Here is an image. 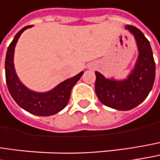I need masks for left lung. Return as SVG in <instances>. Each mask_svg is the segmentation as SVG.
Instances as JSON below:
<instances>
[{
  "instance_id": "left-lung-1",
  "label": "left lung",
  "mask_w": 160,
  "mask_h": 160,
  "mask_svg": "<svg viewBox=\"0 0 160 160\" xmlns=\"http://www.w3.org/2000/svg\"><path fill=\"white\" fill-rule=\"evenodd\" d=\"M125 28L136 38L139 56L135 68L124 80L105 79L101 73L95 72V92L98 99L104 105L128 111L139 105L150 92L155 80L156 66L149 41L144 34L133 25Z\"/></svg>"
}]
</instances>
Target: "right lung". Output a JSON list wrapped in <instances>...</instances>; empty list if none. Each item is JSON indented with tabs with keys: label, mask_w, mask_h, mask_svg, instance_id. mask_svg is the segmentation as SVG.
<instances>
[{
	"label": "right lung",
	"mask_w": 160,
	"mask_h": 160,
	"mask_svg": "<svg viewBox=\"0 0 160 160\" xmlns=\"http://www.w3.org/2000/svg\"><path fill=\"white\" fill-rule=\"evenodd\" d=\"M29 27H31V25L25 26L20 30L8 48L5 58L6 84L10 94L22 109L39 116H49L65 108L70 97L71 89L80 80L83 71L75 77L61 82L48 92H36L27 89L19 80L15 73L13 66V53L18 38L22 32Z\"/></svg>",
	"instance_id": "add662e5"
}]
</instances>
